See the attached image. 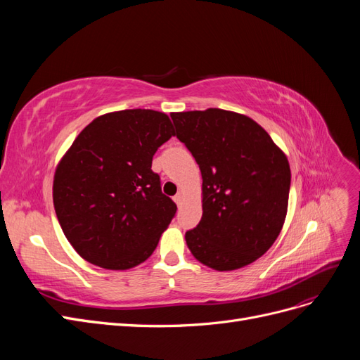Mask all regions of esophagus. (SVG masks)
<instances>
[{
	"label": "esophagus",
	"instance_id": "1",
	"mask_svg": "<svg viewBox=\"0 0 360 360\" xmlns=\"http://www.w3.org/2000/svg\"><path fill=\"white\" fill-rule=\"evenodd\" d=\"M181 200H183V195H181V192H179L177 195H176V197H174V201H176L179 205L181 204Z\"/></svg>",
	"mask_w": 360,
	"mask_h": 360
}]
</instances>
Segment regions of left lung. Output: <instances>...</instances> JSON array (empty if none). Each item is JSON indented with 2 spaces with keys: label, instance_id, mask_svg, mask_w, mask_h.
<instances>
[{
  "label": "left lung",
  "instance_id": "1",
  "mask_svg": "<svg viewBox=\"0 0 360 360\" xmlns=\"http://www.w3.org/2000/svg\"><path fill=\"white\" fill-rule=\"evenodd\" d=\"M171 118L202 176V217L184 236L192 255L219 271L254 263L275 243L285 221L287 156L242 114L209 108L172 112Z\"/></svg>",
  "mask_w": 360,
  "mask_h": 360
}]
</instances>
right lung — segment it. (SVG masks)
<instances>
[{
    "instance_id": "obj_1",
    "label": "right lung",
    "mask_w": 360,
    "mask_h": 360,
    "mask_svg": "<svg viewBox=\"0 0 360 360\" xmlns=\"http://www.w3.org/2000/svg\"><path fill=\"white\" fill-rule=\"evenodd\" d=\"M172 135L163 112H110L93 120L58 163L53 207L64 236L89 263L126 270L153 254L177 212L151 169Z\"/></svg>"
}]
</instances>
